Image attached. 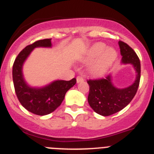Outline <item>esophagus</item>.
I'll list each match as a JSON object with an SVG mask.
<instances>
[{"mask_svg":"<svg viewBox=\"0 0 154 154\" xmlns=\"http://www.w3.org/2000/svg\"><path fill=\"white\" fill-rule=\"evenodd\" d=\"M84 81V79L82 77V76H78L77 78H76V82H77V83H79V82H82Z\"/></svg>","mask_w":154,"mask_h":154,"instance_id":"esophagus-1","label":"esophagus"}]
</instances>
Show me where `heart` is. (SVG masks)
Here are the masks:
<instances>
[{
  "mask_svg": "<svg viewBox=\"0 0 154 154\" xmlns=\"http://www.w3.org/2000/svg\"><path fill=\"white\" fill-rule=\"evenodd\" d=\"M117 58V51L112 48H106L103 43H96L87 53L86 62L95 61L90 66V72L95 76H102L108 72Z\"/></svg>",
  "mask_w": 154,
  "mask_h": 154,
  "instance_id": "1",
  "label": "heart"
}]
</instances>
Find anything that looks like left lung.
Listing matches in <instances>:
<instances>
[{
  "label": "left lung",
  "mask_w": 154,
  "mask_h": 154,
  "mask_svg": "<svg viewBox=\"0 0 154 154\" xmlns=\"http://www.w3.org/2000/svg\"><path fill=\"white\" fill-rule=\"evenodd\" d=\"M122 63L131 64L137 72V77L130 86L118 89L112 82V76L105 79L88 80L89 93L88 102L91 108L103 116L112 115L127 106L135 96L140 79V62L136 52L126 43L119 41Z\"/></svg>",
  "instance_id": "8db88e82"
}]
</instances>
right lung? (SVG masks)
I'll list each match as a JSON object with an SVG mask.
<instances>
[{
  "label": "right lung",
  "instance_id": "add662e5",
  "mask_svg": "<svg viewBox=\"0 0 154 154\" xmlns=\"http://www.w3.org/2000/svg\"><path fill=\"white\" fill-rule=\"evenodd\" d=\"M51 38L43 39L26 46L19 53L14 62L12 75L14 86L19 102L28 111L38 116L54 112L61 105L65 93L76 83L75 79L70 81L56 80L41 88L31 87L23 75L24 62L35 48H51Z\"/></svg>",
  "mask_w": 154,
  "mask_h": 154
}]
</instances>
